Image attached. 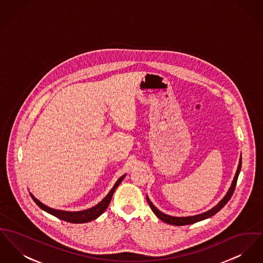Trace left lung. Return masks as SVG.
Returning a JSON list of instances; mask_svg holds the SVG:
<instances>
[{
	"instance_id": "obj_1",
	"label": "left lung",
	"mask_w": 263,
	"mask_h": 263,
	"mask_svg": "<svg viewBox=\"0 0 263 263\" xmlns=\"http://www.w3.org/2000/svg\"><path fill=\"white\" fill-rule=\"evenodd\" d=\"M240 169H241V159L239 160L238 168H237L236 174H235V176H234V179H233L232 186H231V189L229 190V192H228V194L226 195V197H224L221 201H219L215 208H213L212 210L208 211L206 213L201 214V215L194 216H185V217L168 216V215H165V214H163L162 212H160L156 206H154V204L151 202V201H150L148 198H147V201H148V203H149V205H150V208H151V210L153 211V213H154L155 215L158 216L161 220H163L164 222L170 223V224H173V226H186V224H192V223L201 221L202 219L209 218V217L216 215V213H218V212L228 203V201L231 200V198H232V196L233 195V192H234V189H235V185H236V182H237V178H238Z\"/></svg>"
}]
</instances>
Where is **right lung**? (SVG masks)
<instances>
[{"label": "right lung", "instance_id": "obj_1", "mask_svg": "<svg viewBox=\"0 0 263 263\" xmlns=\"http://www.w3.org/2000/svg\"><path fill=\"white\" fill-rule=\"evenodd\" d=\"M124 177L125 176H122L121 178H119V180L116 182V184L109 192L108 195L98 204H96L95 206H93L91 209L81 211V212H63V211H59V210H53V209H50L47 205H45L41 201H37L32 195H31V196L32 200L42 210L46 211L47 213L52 215V216H57L60 219H62V220L67 221V222H72V223L88 222V221H91L93 219H95L96 217H98L101 214H103L105 212V210L107 209V206H108L109 203L111 201L112 196L114 194V191L116 190V187L119 185V184L122 182Z\"/></svg>", "mask_w": 263, "mask_h": 263}]
</instances>
